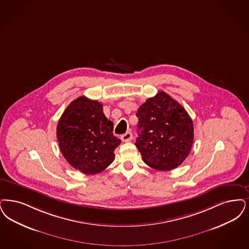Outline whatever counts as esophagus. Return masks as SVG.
Segmentation results:
<instances>
[{
  "mask_svg": "<svg viewBox=\"0 0 249 249\" xmlns=\"http://www.w3.org/2000/svg\"><path fill=\"white\" fill-rule=\"evenodd\" d=\"M120 139L122 142H129L130 140L132 139V134H131V132H126L125 134H123V135H121V137H120Z\"/></svg>",
  "mask_w": 249,
  "mask_h": 249,
  "instance_id": "1",
  "label": "esophagus"
}]
</instances>
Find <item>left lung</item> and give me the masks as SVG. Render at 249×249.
Returning a JSON list of instances; mask_svg holds the SVG:
<instances>
[{
    "label": "left lung",
    "mask_w": 249,
    "mask_h": 249,
    "mask_svg": "<svg viewBox=\"0 0 249 249\" xmlns=\"http://www.w3.org/2000/svg\"><path fill=\"white\" fill-rule=\"evenodd\" d=\"M135 145L146 165L171 170L188 157L194 142V125L187 111L165 91L146 100L136 113Z\"/></svg>",
    "instance_id": "left-lung-1"
}]
</instances>
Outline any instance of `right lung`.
Instances as JSON below:
<instances>
[{
	"label": "right lung",
	"mask_w": 249,
	"mask_h": 249,
	"mask_svg": "<svg viewBox=\"0 0 249 249\" xmlns=\"http://www.w3.org/2000/svg\"><path fill=\"white\" fill-rule=\"evenodd\" d=\"M113 128L101 103L80 96L70 103L57 124L62 155L84 174L99 173L114 161V151L121 142L113 134Z\"/></svg>",
	"instance_id": "obj_1"
}]
</instances>
